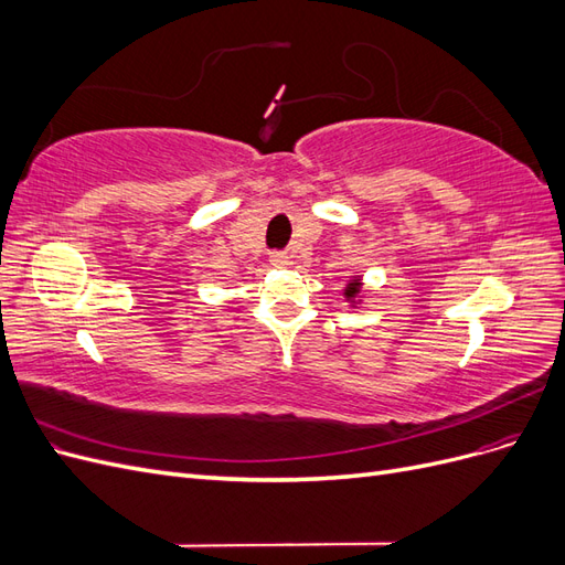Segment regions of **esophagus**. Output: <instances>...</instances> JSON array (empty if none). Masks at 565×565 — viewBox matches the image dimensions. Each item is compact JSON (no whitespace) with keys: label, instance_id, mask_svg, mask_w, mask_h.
I'll return each instance as SVG.
<instances>
[{"label":"esophagus","instance_id":"obj_1","mask_svg":"<svg viewBox=\"0 0 565 565\" xmlns=\"http://www.w3.org/2000/svg\"><path fill=\"white\" fill-rule=\"evenodd\" d=\"M270 264L282 268V266H287V264H289V256H287L285 252H273V254H270Z\"/></svg>","mask_w":565,"mask_h":565}]
</instances>
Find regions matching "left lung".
Listing matches in <instances>:
<instances>
[{
    "mask_svg": "<svg viewBox=\"0 0 565 565\" xmlns=\"http://www.w3.org/2000/svg\"><path fill=\"white\" fill-rule=\"evenodd\" d=\"M358 287H361V282L358 280H353V282H349V287H347V297L351 299V297H355L358 295Z\"/></svg>",
    "mask_w": 565,
    "mask_h": 565,
    "instance_id": "obj_1",
    "label": "left lung"
}]
</instances>
